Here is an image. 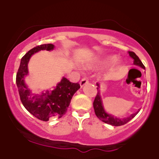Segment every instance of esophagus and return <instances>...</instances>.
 <instances>
[{
	"mask_svg": "<svg viewBox=\"0 0 159 159\" xmlns=\"http://www.w3.org/2000/svg\"><path fill=\"white\" fill-rule=\"evenodd\" d=\"M88 83H89V80L86 78H84L81 80V81H80V86H81V88H82L84 87L86 84H88Z\"/></svg>",
	"mask_w": 159,
	"mask_h": 159,
	"instance_id": "34e87169",
	"label": "esophagus"
}]
</instances>
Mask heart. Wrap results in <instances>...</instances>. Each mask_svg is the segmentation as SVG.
<instances>
[{
  "instance_id": "heart-1",
  "label": "heart",
  "mask_w": 159,
  "mask_h": 159,
  "mask_svg": "<svg viewBox=\"0 0 159 159\" xmlns=\"http://www.w3.org/2000/svg\"><path fill=\"white\" fill-rule=\"evenodd\" d=\"M115 62L116 65H120L121 64V62L119 60H117V56L112 55V56H108V57H105L102 62H101V65H109Z\"/></svg>"
}]
</instances>
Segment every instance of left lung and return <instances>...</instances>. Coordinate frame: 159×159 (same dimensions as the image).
<instances>
[{"label": "left lung", "instance_id": "1", "mask_svg": "<svg viewBox=\"0 0 159 159\" xmlns=\"http://www.w3.org/2000/svg\"><path fill=\"white\" fill-rule=\"evenodd\" d=\"M129 56L133 59V63H134V65H137V66L141 67L143 69H145V66L142 64V62L141 61V60L139 59V57L134 54V52L132 51H129ZM97 89H98V93L97 95H96L95 98H94V102H93V106H94V113H95L96 116L102 121L103 122L106 123V124L111 125L112 126H121L123 125L126 124V123L129 122V121H131L138 113L140 110H138L135 113L131 114V115L129 117H126V118H119L115 117V115H112L111 114H108V112H106V111L105 110L103 106V103H102V97H101V93H100V84L99 83H97Z\"/></svg>", "mask_w": 159, "mask_h": 159}]
</instances>
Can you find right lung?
<instances>
[{
  "instance_id": "obj_1",
  "label": "right lung",
  "mask_w": 159,
  "mask_h": 159,
  "mask_svg": "<svg viewBox=\"0 0 159 159\" xmlns=\"http://www.w3.org/2000/svg\"><path fill=\"white\" fill-rule=\"evenodd\" d=\"M54 48V44H46L30 50L20 60L16 76V84L23 105L31 115L44 121L53 117L61 118L66 113L74 94L80 89L78 83L70 82L65 77L52 91L47 90L40 94L32 93L26 84L25 78L28 75V65L31 56L42 50L50 51Z\"/></svg>"
}]
</instances>
